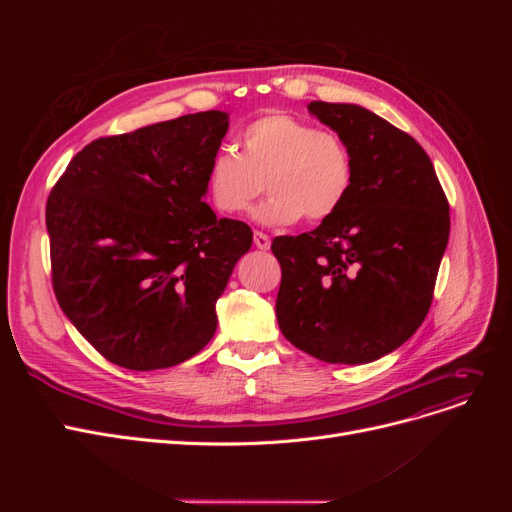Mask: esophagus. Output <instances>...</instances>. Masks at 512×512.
I'll return each instance as SVG.
<instances>
[{
	"label": "esophagus",
	"instance_id": "obj_1",
	"mask_svg": "<svg viewBox=\"0 0 512 512\" xmlns=\"http://www.w3.org/2000/svg\"><path fill=\"white\" fill-rule=\"evenodd\" d=\"M254 245L258 247V250H269L271 239H269V235H265V232L254 230Z\"/></svg>",
	"mask_w": 512,
	"mask_h": 512
}]
</instances>
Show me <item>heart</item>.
I'll list each match as a JSON object with an SVG mask.
<instances>
[{
	"instance_id": "b5f03b06",
	"label": "heart",
	"mask_w": 512,
	"mask_h": 512,
	"mask_svg": "<svg viewBox=\"0 0 512 512\" xmlns=\"http://www.w3.org/2000/svg\"><path fill=\"white\" fill-rule=\"evenodd\" d=\"M356 164L342 134L312 121L273 111L241 130V153L222 147L207 168V192L222 213H241L267 185L256 209L265 224L331 220L354 190Z\"/></svg>"
}]
</instances>
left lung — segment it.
Returning a JSON list of instances; mask_svg holds the SVG:
<instances>
[{"label": "left lung", "instance_id": "obj_1", "mask_svg": "<svg viewBox=\"0 0 512 512\" xmlns=\"http://www.w3.org/2000/svg\"><path fill=\"white\" fill-rule=\"evenodd\" d=\"M342 134L356 181L331 220L275 237L282 267L277 324L292 346L327 363H369L421 327L451 232L448 200L425 149L356 104L309 102Z\"/></svg>", "mask_w": 512, "mask_h": 512}]
</instances>
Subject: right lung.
I'll return each instance as SVG.
<instances>
[{
	"mask_svg": "<svg viewBox=\"0 0 512 512\" xmlns=\"http://www.w3.org/2000/svg\"><path fill=\"white\" fill-rule=\"evenodd\" d=\"M228 115L205 111L102 136L46 200L59 307L111 363L149 371L203 350L252 228L215 218L207 168Z\"/></svg>",
	"mask_w": 512,
	"mask_h": 512,
	"instance_id": "1",
	"label": "right lung"
}]
</instances>
